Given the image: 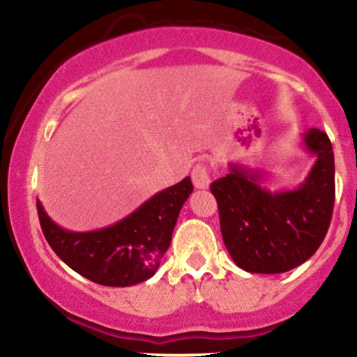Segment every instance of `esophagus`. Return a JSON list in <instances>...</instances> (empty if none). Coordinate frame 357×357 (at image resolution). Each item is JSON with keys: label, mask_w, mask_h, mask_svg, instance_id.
<instances>
[{"label": "esophagus", "mask_w": 357, "mask_h": 357, "mask_svg": "<svg viewBox=\"0 0 357 357\" xmlns=\"http://www.w3.org/2000/svg\"><path fill=\"white\" fill-rule=\"evenodd\" d=\"M191 179H192V184H195V188H198V190H206V188H210L211 176H210V169H208V166L198 165L192 167Z\"/></svg>", "instance_id": "1"}]
</instances>
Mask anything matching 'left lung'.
Wrapping results in <instances>:
<instances>
[{
	"instance_id": "obj_1",
	"label": "left lung",
	"mask_w": 357,
	"mask_h": 357,
	"mask_svg": "<svg viewBox=\"0 0 357 357\" xmlns=\"http://www.w3.org/2000/svg\"><path fill=\"white\" fill-rule=\"evenodd\" d=\"M301 146L315 159L296 188L268 190L261 169L230 162V173L211 184L218 202L225 247L250 273H284L321 247L334 208V153L326 132L309 129Z\"/></svg>"
}]
</instances>
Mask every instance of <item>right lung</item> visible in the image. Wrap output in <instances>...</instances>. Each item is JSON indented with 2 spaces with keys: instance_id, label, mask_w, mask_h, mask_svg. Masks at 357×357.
Segmentation results:
<instances>
[{
  "instance_id": "1",
  "label": "right lung",
  "mask_w": 357,
  "mask_h": 357,
  "mask_svg": "<svg viewBox=\"0 0 357 357\" xmlns=\"http://www.w3.org/2000/svg\"><path fill=\"white\" fill-rule=\"evenodd\" d=\"M191 178L155 192L126 218L92 231H72L55 223L36 199L45 238L53 252L82 277L107 287H130L158 272L184 202Z\"/></svg>"
}]
</instances>
